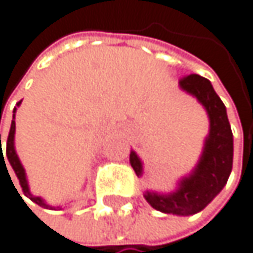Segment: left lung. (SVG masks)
<instances>
[{
  "instance_id": "obj_1",
  "label": "left lung",
  "mask_w": 253,
  "mask_h": 253,
  "mask_svg": "<svg viewBox=\"0 0 253 253\" xmlns=\"http://www.w3.org/2000/svg\"><path fill=\"white\" fill-rule=\"evenodd\" d=\"M179 86L205 108L210 118V133L197 165L188 176L179 180L176 191L170 194L145 191L144 197L161 212L193 215L205 208L226 185L232 170L234 141L226 108L211 82L199 74H190L179 80ZM130 165L138 176L142 174V162L133 150L130 152Z\"/></svg>"
}]
</instances>
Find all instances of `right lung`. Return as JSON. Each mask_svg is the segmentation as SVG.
<instances>
[{
    "mask_svg": "<svg viewBox=\"0 0 253 253\" xmlns=\"http://www.w3.org/2000/svg\"><path fill=\"white\" fill-rule=\"evenodd\" d=\"M21 104V101L16 104V106H19ZM15 111H16V108H15ZM13 111V112H15ZM15 129H16V126H15V115H13V120H12V126H10V132H8V136H7V142H5V156H7V159H8V164L12 165V169H13V171H15V174H16V177L19 179V185H21V188H22V191H24V194L30 199L32 202H35V203H38L39 207H43V208H50V210H54V208H60V207H51V205H48V203H45V200L42 199V197H38V196H33L32 193H30V188H28V182H27V176H25V170H24V167H22V164H21V161H19V158H18V155H16V150H15ZM0 162L4 159V155H2V147H1V135H0ZM4 164H5V161H4ZM5 169H7V165H5ZM7 173H8V170H7ZM19 194V193H18Z\"/></svg>",
    "mask_w": 253,
    "mask_h": 253,
    "instance_id": "1",
    "label": "right lung"
}]
</instances>
